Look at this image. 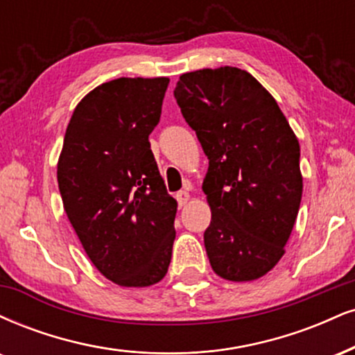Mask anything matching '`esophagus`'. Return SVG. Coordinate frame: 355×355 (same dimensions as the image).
<instances>
[{"instance_id":"esophagus-1","label":"esophagus","mask_w":355,"mask_h":355,"mask_svg":"<svg viewBox=\"0 0 355 355\" xmlns=\"http://www.w3.org/2000/svg\"><path fill=\"white\" fill-rule=\"evenodd\" d=\"M177 202H178V205H180V207H183V205H187V202H189L190 200V193L189 191H185V190H180V191H177Z\"/></svg>"}]
</instances>
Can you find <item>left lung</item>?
<instances>
[{"instance_id": "1", "label": "left lung", "mask_w": 355, "mask_h": 355, "mask_svg": "<svg viewBox=\"0 0 355 355\" xmlns=\"http://www.w3.org/2000/svg\"><path fill=\"white\" fill-rule=\"evenodd\" d=\"M173 96L208 157L203 240L213 271L258 279L283 258L300 211V142L275 97L238 67L182 74Z\"/></svg>"}]
</instances>
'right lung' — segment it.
Segmentation results:
<instances>
[{"label": "right lung", "instance_id": "right-lung-1", "mask_svg": "<svg viewBox=\"0 0 355 355\" xmlns=\"http://www.w3.org/2000/svg\"><path fill=\"white\" fill-rule=\"evenodd\" d=\"M168 78L101 84L74 109L58 162L64 210L94 266L125 288L168 271L177 202L166 193L148 135Z\"/></svg>", "mask_w": 355, "mask_h": 355}]
</instances>
